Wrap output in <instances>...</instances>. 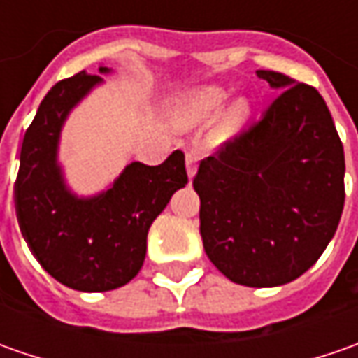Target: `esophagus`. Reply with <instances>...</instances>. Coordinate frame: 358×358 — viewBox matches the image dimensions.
I'll return each mask as SVG.
<instances>
[{"label": "esophagus", "mask_w": 358, "mask_h": 358, "mask_svg": "<svg viewBox=\"0 0 358 358\" xmlns=\"http://www.w3.org/2000/svg\"><path fill=\"white\" fill-rule=\"evenodd\" d=\"M185 163H187V175H189V179H193V177H195V173H197V165H199V155H197V153H187Z\"/></svg>", "instance_id": "1"}]
</instances>
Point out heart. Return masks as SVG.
Returning a JSON list of instances; mask_svg holds the SVG:
<instances>
[{"label":"heart","mask_w":358,"mask_h":358,"mask_svg":"<svg viewBox=\"0 0 358 358\" xmlns=\"http://www.w3.org/2000/svg\"><path fill=\"white\" fill-rule=\"evenodd\" d=\"M229 101L227 91L219 90V87H203V90L193 91L189 93L187 97H183L179 103L175 105V111H173V123L177 127H195L201 123H209L211 119H215ZM247 117V105L245 103H235L229 113L223 119L221 127H219V135L225 137L229 133L239 127L243 123V119Z\"/></svg>","instance_id":"1"}]
</instances>
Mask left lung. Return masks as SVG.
I'll return each mask as SVG.
<instances>
[{"mask_svg": "<svg viewBox=\"0 0 358 358\" xmlns=\"http://www.w3.org/2000/svg\"><path fill=\"white\" fill-rule=\"evenodd\" d=\"M279 91L265 115L199 163L205 253L245 287L295 281L321 257L345 205V153L313 85L259 69Z\"/></svg>", "mask_w": 358, "mask_h": 358, "instance_id": "1", "label": "left lung"}]
</instances>
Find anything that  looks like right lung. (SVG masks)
Wrapping results in <instances>:
<instances>
[{
  "instance_id": "obj_1",
  "label": "right lung",
  "mask_w": 358,
  "mask_h": 358,
  "mask_svg": "<svg viewBox=\"0 0 358 358\" xmlns=\"http://www.w3.org/2000/svg\"><path fill=\"white\" fill-rule=\"evenodd\" d=\"M99 81L77 73L49 90L25 131L15 179L17 223L31 253L53 279L85 293L123 287L139 273L151 223L189 181L177 149L157 167L127 165L99 197L77 199L65 189L55 163L63 119Z\"/></svg>"
}]
</instances>
